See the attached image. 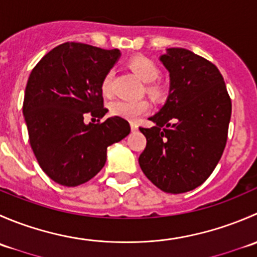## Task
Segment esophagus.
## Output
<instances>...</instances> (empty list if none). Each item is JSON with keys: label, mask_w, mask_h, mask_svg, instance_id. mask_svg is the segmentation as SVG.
<instances>
[{"label": "esophagus", "mask_w": 257, "mask_h": 257, "mask_svg": "<svg viewBox=\"0 0 257 257\" xmlns=\"http://www.w3.org/2000/svg\"><path fill=\"white\" fill-rule=\"evenodd\" d=\"M131 129H132V132H137V131H138V124L134 123V121H132V123H131Z\"/></svg>", "instance_id": "1"}]
</instances>
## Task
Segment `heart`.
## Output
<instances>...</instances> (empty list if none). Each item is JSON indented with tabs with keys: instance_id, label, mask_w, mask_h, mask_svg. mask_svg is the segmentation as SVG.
<instances>
[{
	"instance_id": "1",
	"label": "heart",
	"mask_w": 257,
	"mask_h": 257,
	"mask_svg": "<svg viewBox=\"0 0 257 257\" xmlns=\"http://www.w3.org/2000/svg\"><path fill=\"white\" fill-rule=\"evenodd\" d=\"M129 67L144 83H152L148 87V93L154 98H160L164 94V89L158 83H153L159 79L160 69L152 59L147 57H134L129 61ZM113 71H108L100 82V90L104 95L112 94ZM149 103L147 100H114L109 110L113 115L126 120H137L142 115L149 112Z\"/></svg>"
}]
</instances>
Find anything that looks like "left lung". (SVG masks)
I'll list each match as a JSON object with an SVG mask.
<instances>
[{"label": "left lung", "mask_w": 257, "mask_h": 257, "mask_svg": "<svg viewBox=\"0 0 257 257\" xmlns=\"http://www.w3.org/2000/svg\"><path fill=\"white\" fill-rule=\"evenodd\" d=\"M160 62L169 71V95L139 128L147 147L139 165L155 186L181 194L195 189L214 172L227 139L231 99L215 64L185 48H168Z\"/></svg>", "instance_id": "left-lung-1"}]
</instances>
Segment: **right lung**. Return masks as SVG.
<instances>
[{
	"mask_svg": "<svg viewBox=\"0 0 257 257\" xmlns=\"http://www.w3.org/2000/svg\"><path fill=\"white\" fill-rule=\"evenodd\" d=\"M119 49L66 42L49 51L32 69L26 85L23 115L30 144L43 172L56 183L78 186L100 172L107 148L131 133L128 121L103 118L100 82L118 61Z\"/></svg>",
	"mask_w": 257,
	"mask_h": 257,
	"instance_id": "1",
	"label": "right lung"
}]
</instances>
